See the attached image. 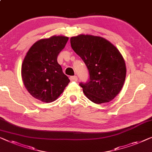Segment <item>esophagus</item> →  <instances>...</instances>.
I'll use <instances>...</instances> for the list:
<instances>
[{
	"instance_id": "obj_1",
	"label": "esophagus",
	"mask_w": 152,
	"mask_h": 152,
	"mask_svg": "<svg viewBox=\"0 0 152 152\" xmlns=\"http://www.w3.org/2000/svg\"><path fill=\"white\" fill-rule=\"evenodd\" d=\"M70 80L71 81H74V82H76V81H77V80H78V78H77V76H71L69 78Z\"/></svg>"
}]
</instances>
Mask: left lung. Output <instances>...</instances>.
Masks as SVG:
<instances>
[{
	"mask_svg": "<svg viewBox=\"0 0 152 152\" xmlns=\"http://www.w3.org/2000/svg\"><path fill=\"white\" fill-rule=\"evenodd\" d=\"M70 43L89 72L87 82L79 84L85 95L96 104L114 99L126 76L125 61L117 48L103 38L83 34L72 37Z\"/></svg>",
	"mask_w": 152,
	"mask_h": 152,
	"instance_id": "8db88e82",
	"label": "left lung"
}]
</instances>
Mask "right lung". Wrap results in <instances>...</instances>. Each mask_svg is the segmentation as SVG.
I'll use <instances>...</instances> for the list:
<instances>
[{"label": "right lung", "mask_w": 152, "mask_h": 152, "mask_svg": "<svg viewBox=\"0 0 152 152\" xmlns=\"http://www.w3.org/2000/svg\"><path fill=\"white\" fill-rule=\"evenodd\" d=\"M68 39L58 36L38 40L31 47L23 62V83L29 94L42 102L57 99L70 82L57 62L58 55Z\"/></svg>", "instance_id": "add662e5"}]
</instances>
